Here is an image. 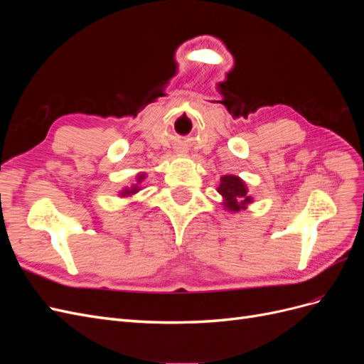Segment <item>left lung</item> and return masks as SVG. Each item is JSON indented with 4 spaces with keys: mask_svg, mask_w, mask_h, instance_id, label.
<instances>
[{
    "mask_svg": "<svg viewBox=\"0 0 364 364\" xmlns=\"http://www.w3.org/2000/svg\"><path fill=\"white\" fill-rule=\"evenodd\" d=\"M217 191L223 197V208L229 213H240L253 203V197L249 194L246 182L238 176H222Z\"/></svg>",
    "mask_w": 364,
    "mask_h": 364,
    "instance_id": "8db88e82",
    "label": "left lung"
}]
</instances>
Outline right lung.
Returning a JSON list of instances; mask_svg holds the SVG:
<instances>
[{
    "instance_id": "right-lung-1",
    "label": "right lung",
    "mask_w": 364,
    "mask_h": 364,
    "mask_svg": "<svg viewBox=\"0 0 364 364\" xmlns=\"http://www.w3.org/2000/svg\"><path fill=\"white\" fill-rule=\"evenodd\" d=\"M146 178H147L146 173H138L136 174V179H135V183H132L130 186H124V188L118 193V196L119 197H132V196H135L136 193L141 191V183H142V181H144Z\"/></svg>"
}]
</instances>
